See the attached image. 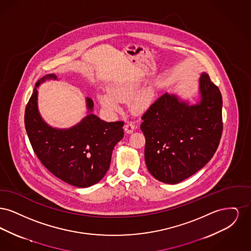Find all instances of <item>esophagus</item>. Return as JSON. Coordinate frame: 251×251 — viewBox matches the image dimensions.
Segmentation results:
<instances>
[{
    "mask_svg": "<svg viewBox=\"0 0 251 251\" xmlns=\"http://www.w3.org/2000/svg\"><path fill=\"white\" fill-rule=\"evenodd\" d=\"M124 130H125V131H126L127 133H131V132H132V131L135 130V125H134V123H132V122L126 123L125 126H124Z\"/></svg>",
    "mask_w": 251,
    "mask_h": 251,
    "instance_id": "obj_1",
    "label": "esophagus"
}]
</instances>
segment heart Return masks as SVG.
<instances>
[{
    "mask_svg": "<svg viewBox=\"0 0 251 251\" xmlns=\"http://www.w3.org/2000/svg\"><path fill=\"white\" fill-rule=\"evenodd\" d=\"M137 86L135 84H115L109 89V93L98 94V100L101 107L111 114L119 113L121 110L120 102L129 100L134 95ZM153 93L151 89H144L131 100V108L133 112L142 113L151 106Z\"/></svg>",
    "mask_w": 251,
    "mask_h": 251,
    "instance_id": "b5f03b06",
    "label": "heart"
}]
</instances>
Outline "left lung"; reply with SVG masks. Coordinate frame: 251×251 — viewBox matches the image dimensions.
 Wrapping results in <instances>:
<instances>
[{"label": "left lung", "mask_w": 251, "mask_h": 251, "mask_svg": "<svg viewBox=\"0 0 251 251\" xmlns=\"http://www.w3.org/2000/svg\"><path fill=\"white\" fill-rule=\"evenodd\" d=\"M201 101L195 105L164 94L142 116L145 161L150 173L166 183H178L201 169L214 156L223 131L222 96L203 72Z\"/></svg>", "instance_id": "8db88e82"}]
</instances>
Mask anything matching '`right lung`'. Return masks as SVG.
Instances as JSON below:
<instances>
[{"label":"right lung","instance_id":"add662e5","mask_svg":"<svg viewBox=\"0 0 251 251\" xmlns=\"http://www.w3.org/2000/svg\"><path fill=\"white\" fill-rule=\"evenodd\" d=\"M54 74L37 81L24 114L25 129L32 148L42 165L55 177L76 187H89L106 174L112 152L123 138V121L105 122L93 114L67 130L50 127L37 109L36 87ZM89 111L93 100L86 99Z\"/></svg>","mask_w":251,"mask_h":251}]
</instances>
